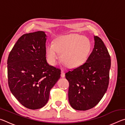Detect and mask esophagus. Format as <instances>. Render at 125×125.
Returning <instances> with one entry per match:
<instances>
[{
  "label": "esophagus",
  "mask_w": 125,
  "mask_h": 125,
  "mask_svg": "<svg viewBox=\"0 0 125 125\" xmlns=\"http://www.w3.org/2000/svg\"><path fill=\"white\" fill-rule=\"evenodd\" d=\"M61 77H65V73L64 72V71H63V70L61 71Z\"/></svg>",
  "instance_id": "34e87169"
}]
</instances>
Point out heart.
<instances>
[{"label": "heart", "instance_id": "1", "mask_svg": "<svg viewBox=\"0 0 125 125\" xmlns=\"http://www.w3.org/2000/svg\"><path fill=\"white\" fill-rule=\"evenodd\" d=\"M91 49V43L87 37L77 33L62 36L48 44L46 48L48 60L55 64L61 53V61L69 68L82 65L87 60Z\"/></svg>", "mask_w": 125, "mask_h": 125}]
</instances>
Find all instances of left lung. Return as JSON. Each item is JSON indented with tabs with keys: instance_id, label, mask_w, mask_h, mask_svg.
Instances as JSON below:
<instances>
[{
	"instance_id": "obj_1",
	"label": "left lung",
	"mask_w": 125,
	"mask_h": 125,
	"mask_svg": "<svg viewBox=\"0 0 125 125\" xmlns=\"http://www.w3.org/2000/svg\"><path fill=\"white\" fill-rule=\"evenodd\" d=\"M94 40V47L85 62L65 74L69 84V102L77 110L94 107L108 88L110 56L100 37L95 36Z\"/></svg>"
}]
</instances>
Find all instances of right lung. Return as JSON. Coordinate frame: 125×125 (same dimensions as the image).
I'll use <instances>...</instances> for the list:
<instances>
[{
    "label": "right lung",
    "mask_w": 125,
    "mask_h": 125,
    "mask_svg": "<svg viewBox=\"0 0 125 125\" xmlns=\"http://www.w3.org/2000/svg\"><path fill=\"white\" fill-rule=\"evenodd\" d=\"M46 36L40 31L22 35L8 58L10 90L29 109H39L47 104L51 89L61 77V69L46 61Z\"/></svg>",
    "instance_id": "1"
}]
</instances>
